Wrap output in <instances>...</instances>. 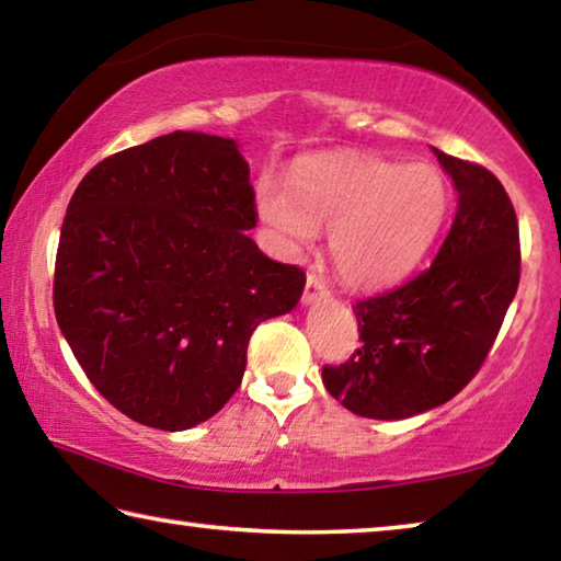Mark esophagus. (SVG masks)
I'll return each mask as SVG.
<instances>
[{"label": "esophagus", "mask_w": 561, "mask_h": 561, "mask_svg": "<svg viewBox=\"0 0 561 561\" xmlns=\"http://www.w3.org/2000/svg\"><path fill=\"white\" fill-rule=\"evenodd\" d=\"M331 291L324 282H321V277H317L314 272L307 274V287H304V304H314V301H321V299H329Z\"/></svg>", "instance_id": "esophagus-1"}]
</instances>
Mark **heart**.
<instances>
[{"mask_svg": "<svg viewBox=\"0 0 561 561\" xmlns=\"http://www.w3.org/2000/svg\"><path fill=\"white\" fill-rule=\"evenodd\" d=\"M450 203L438 168L356 153L309 158L294 170L289 190H257V213L284 250L299 257L319 230L331 232V262L356 289L411 274L438 240Z\"/></svg>", "mask_w": 561, "mask_h": 561, "instance_id": "heart-1", "label": "heart"}]
</instances>
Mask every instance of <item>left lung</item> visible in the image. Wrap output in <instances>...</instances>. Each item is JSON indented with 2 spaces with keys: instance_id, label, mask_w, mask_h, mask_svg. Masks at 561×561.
I'll return each mask as SVG.
<instances>
[{
  "instance_id": "obj_1",
  "label": "left lung",
  "mask_w": 561,
  "mask_h": 561,
  "mask_svg": "<svg viewBox=\"0 0 561 561\" xmlns=\"http://www.w3.org/2000/svg\"><path fill=\"white\" fill-rule=\"evenodd\" d=\"M458 187V213L428 270L356 301L360 348L324 366L351 413L398 421L458 396L485 364L519 284V227L488 168L435 150Z\"/></svg>"
}]
</instances>
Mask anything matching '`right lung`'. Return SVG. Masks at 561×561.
I'll return each mask as SVG.
<instances>
[{
	"label": "right lung",
	"mask_w": 561,
	"mask_h": 561,
	"mask_svg": "<svg viewBox=\"0 0 561 561\" xmlns=\"http://www.w3.org/2000/svg\"><path fill=\"white\" fill-rule=\"evenodd\" d=\"M250 165L230 138L175 130L93 165L61 225L54 311L83 374L130 421L187 431L242 383L247 344L304 270L264 257Z\"/></svg>",
	"instance_id": "add662e5"
}]
</instances>
